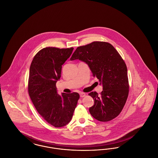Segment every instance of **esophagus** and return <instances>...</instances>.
<instances>
[{"instance_id":"esophagus-1","label":"esophagus","mask_w":158,"mask_h":158,"mask_svg":"<svg viewBox=\"0 0 158 158\" xmlns=\"http://www.w3.org/2000/svg\"><path fill=\"white\" fill-rule=\"evenodd\" d=\"M85 96H86V94L85 93H83V92H81L80 93V97L81 98H83V97H84Z\"/></svg>"}]
</instances>
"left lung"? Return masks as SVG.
Here are the masks:
<instances>
[{
  "instance_id": "left-lung-1",
  "label": "left lung",
  "mask_w": 158,
  "mask_h": 158,
  "mask_svg": "<svg viewBox=\"0 0 158 158\" xmlns=\"http://www.w3.org/2000/svg\"><path fill=\"white\" fill-rule=\"evenodd\" d=\"M77 59L88 64L103 88L100 95L96 92L89 94L94 100L89 110L91 115L102 122L115 118L121 112L128 95L125 62L113 45L101 41L78 47L70 60Z\"/></svg>"
}]
</instances>
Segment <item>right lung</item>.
Masks as SVG:
<instances>
[{
	"mask_svg": "<svg viewBox=\"0 0 158 158\" xmlns=\"http://www.w3.org/2000/svg\"><path fill=\"white\" fill-rule=\"evenodd\" d=\"M73 48L46 47L34 56L30 68L28 93L38 113L55 127L70 121L79 95L77 92L58 94L56 82L61 77L62 65Z\"/></svg>",
	"mask_w": 158,
	"mask_h": 158,
	"instance_id": "obj_1",
	"label": "right lung"
}]
</instances>
